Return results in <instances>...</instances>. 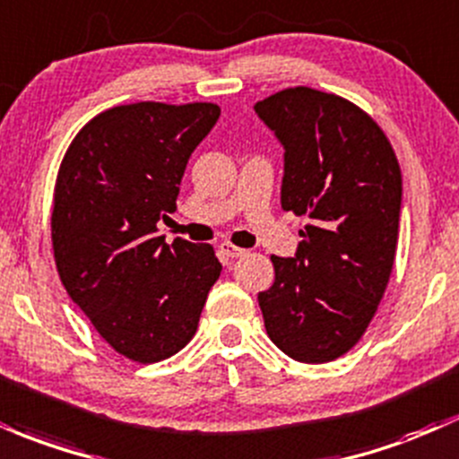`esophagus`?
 <instances>
[{
  "instance_id": "esophagus-1",
  "label": "esophagus",
  "mask_w": 459,
  "mask_h": 459,
  "mask_svg": "<svg viewBox=\"0 0 459 459\" xmlns=\"http://www.w3.org/2000/svg\"><path fill=\"white\" fill-rule=\"evenodd\" d=\"M220 250H221V255L229 256V259H238V256H244V255H246L244 248H238V246L229 244V241H224V244H220Z\"/></svg>"
}]
</instances>
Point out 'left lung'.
<instances>
[{
  "mask_svg": "<svg viewBox=\"0 0 459 459\" xmlns=\"http://www.w3.org/2000/svg\"><path fill=\"white\" fill-rule=\"evenodd\" d=\"M255 110L285 148L281 206L309 218L294 256H270L265 331L291 359L325 364L359 342L384 299L399 244V160L379 124L340 95L283 89Z\"/></svg>",
  "mask_w": 459,
  "mask_h": 459,
  "instance_id": "8db88e82",
  "label": "left lung"
}]
</instances>
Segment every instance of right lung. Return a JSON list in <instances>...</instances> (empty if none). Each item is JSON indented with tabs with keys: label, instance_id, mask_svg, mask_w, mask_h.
Wrapping results in <instances>:
<instances>
[{
	"label": "right lung",
	"instance_id": "1",
	"mask_svg": "<svg viewBox=\"0 0 459 459\" xmlns=\"http://www.w3.org/2000/svg\"><path fill=\"white\" fill-rule=\"evenodd\" d=\"M211 102H137L95 115L60 163L52 211L56 268L110 349L139 364L189 344L221 264L213 246L159 235L191 152L211 133Z\"/></svg>",
	"mask_w": 459,
	"mask_h": 459
}]
</instances>
